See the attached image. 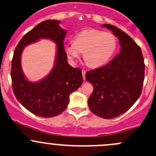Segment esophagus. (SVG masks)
Returning a JSON list of instances; mask_svg holds the SVG:
<instances>
[{"label": "esophagus", "mask_w": 156, "mask_h": 156, "mask_svg": "<svg viewBox=\"0 0 156 156\" xmlns=\"http://www.w3.org/2000/svg\"><path fill=\"white\" fill-rule=\"evenodd\" d=\"M82 75L83 80H85V75H86V71H85V70H82Z\"/></svg>", "instance_id": "34e87169"}]
</instances>
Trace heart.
Segmentation results:
<instances>
[{
    "label": "heart",
    "instance_id": "b5f03b06",
    "mask_svg": "<svg viewBox=\"0 0 156 156\" xmlns=\"http://www.w3.org/2000/svg\"><path fill=\"white\" fill-rule=\"evenodd\" d=\"M117 48V39L111 33L89 29L78 33L73 43L64 46L65 53L75 63L83 51V59L92 67L105 64Z\"/></svg>",
    "mask_w": 156,
    "mask_h": 156
}]
</instances>
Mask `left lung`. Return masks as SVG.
Wrapping results in <instances>:
<instances>
[{
    "instance_id": "obj_1",
    "label": "left lung",
    "mask_w": 156,
    "mask_h": 156,
    "mask_svg": "<svg viewBox=\"0 0 156 156\" xmlns=\"http://www.w3.org/2000/svg\"><path fill=\"white\" fill-rule=\"evenodd\" d=\"M119 39L121 49L108 64L86 73L93 91L88 99L90 110L105 119L124 114L140 97L145 64L140 46L116 26L104 24Z\"/></svg>"
}]
</instances>
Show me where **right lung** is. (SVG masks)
<instances>
[{"instance_id":"1","label":"right lung","mask_w":156,"mask_h":156,"mask_svg":"<svg viewBox=\"0 0 156 156\" xmlns=\"http://www.w3.org/2000/svg\"><path fill=\"white\" fill-rule=\"evenodd\" d=\"M60 21L46 20L39 23L25 34L16 46L11 67L12 87L15 96L24 108L35 115L52 117L59 115L67 107L69 95L83 82L81 69L69 65L63 48L66 31L59 26ZM40 38H47L56 42L55 66L50 74L37 83L27 81L20 66V55L28 44Z\"/></svg>"}]
</instances>
